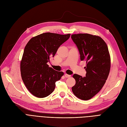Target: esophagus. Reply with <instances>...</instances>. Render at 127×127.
Returning <instances> with one entry per match:
<instances>
[{"label": "esophagus", "mask_w": 127, "mask_h": 127, "mask_svg": "<svg viewBox=\"0 0 127 127\" xmlns=\"http://www.w3.org/2000/svg\"><path fill=\"white\" fill-rule=\"evenodd\" d=\"M64 76H65V78H69V77H71L70 75H68V74H65Z\"/></svg>", "instance_id": "obj_1"}]
</instances>
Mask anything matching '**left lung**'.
Listing matches in <instances>:
<instances>
[{
    "mask_svg": "<svg viewBox=\"0 0 127 127\" xmlns=\"http://www.w3.org/2000/svg\"><path fill=\"white\" fill-rule=\"evenodd\" d=\"M71 37L79 52L80 60L86 62V76L74 74L76 84L72 91L78 98L87 100L99 93L107 79L110 69L108 48L99 36L79 33Z\"/></svg>",
    "mask_w": 127,
    "mask_h": 127,
    "instance_id": "left-lung-1",
    "label": "left lung"
}]
</instances>
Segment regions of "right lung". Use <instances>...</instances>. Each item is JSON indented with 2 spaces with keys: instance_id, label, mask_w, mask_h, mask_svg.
Here are the masks:
<instances>
[{
  "instance_id": "add662e5",
  "label": "right lung",
  "mask_w": 127,
  "mask_h": 127,
  "mask_svg": "<svg viewBox=\"0 0 127 127\" xmlns=\"http://www.w3.org/2000/svg\"><path fill=\"white\" fill-rule=\"evenodd\" d=\"M70 34L43 33L32 38L26 45L20 63L22 79L26 88L38 98H45L54 91L57 81L64 75L47 63Z\"/></svg>"
}]
</instances>
